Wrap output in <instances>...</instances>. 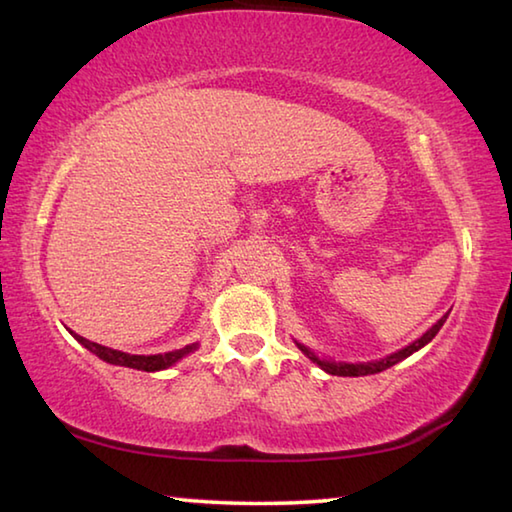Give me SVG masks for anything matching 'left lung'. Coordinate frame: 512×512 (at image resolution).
I'll list each match as a JSON object with an SVG mask.
<instances>
[{"instance_id": "left-lung-1", "label": "left lung", "mask_w": 512, "mask_h": 512, "mask_svg": "<svg viewBox=\"0 0 512 512\" xmlns=\"http://www.w3.org/2000/svg\"><path fill=\"white\" fill-rule=\"evenodd\" d=\"M447 316L449 314H445L443 318L438 320L436 325H433L429 332H424L418 341H413L411 345H406L404 350H400V352H395V354H391V357H384V359H379V361H370V363H334V361H320L314 352L311 350H307L305 345H300V350L307 354V357L314 361V363H318L320 368H323L325 372H329V375H339V377H361V375H375V372H381V370H386V368H391V366H395V363H400L402 359H406V357H411L413 352H418L420 348H424V345H427L433 336H436L438 332H440V327H443V323L447 320Z\"/></svg>"}]
</instances>
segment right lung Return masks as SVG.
Masks as SVG:
<instances>
[{
    "label": "right lung",
    "instance_id": "right-lung-1",
    "mask_svg": "<svg viewBox=\"0 0 512 512\" xmlns=\"http://www.w3.org/2000/svg\"><path fill=\"white\" fill-rule=\"evenodd\" d=\"M74 339L79 341L81 345H85V348H88L90 352L97 354V357L103 359V361L115 363V366H126V368H135V370H144V372H155V370L169 368L178 359H183L185 354H189V352L196 348V345H187V348H183V350H173V352H164V354H149V357H144V354H126V352L106 348V345L92 343L88 339H83V336H79V334H74Z\"/></svg>",
    "mask_w": 512,
    "mask_h": 512
}]
</instances>
